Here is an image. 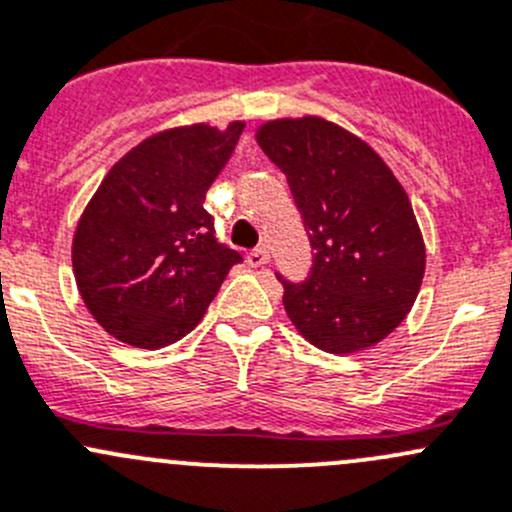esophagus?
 <instances>
[{
    "label": "esophagus",
    "mask_w": 512,
    "mask_h": 512,
    "mask_svg": "<svg viewBox=\"0 0 512 512\" xmlns=\"http://www.w3.org/2000/svg\"><path fill=\"white\" fill-rule=\"evenodd\" d=\"M267 260H270V255H267V247L265 245H260V247H255V250L247 252V265H250V267L267 265Z\"/></svg>",
    "instance_id": "obj_1"
}]
</instances>
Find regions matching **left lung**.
I'll list each match as a JSON object with an SVG mask.
<instances>
[{"label": "left lung", "mask_w": 512, "mask_h": 512, "mask_svg": "<svg viewBox=\"0 0 512 512\" xmlns=\"http://www.w3.org/2000/svg\"><path fill=\"white\" fill-rule=\"evenodd\" d=\"M257 142L287 176L311 247L284 309L311 346L355 353L410 314L424 277V240L405 188L363 139L321 117L274 120Z\"/></svg>", "instance_id": "8db88e82"}]
</instances>
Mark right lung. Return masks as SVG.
Here are the masks:
<instances>
[{
	"label": "right lung",
	"mask_w": 512,
	"mask_h": 512,
	"mask_svg": "<svg viewBox=\"0 0 512 512\" xmlns=\"http://www.w3.org/2000/svg\"><path fill=\"white\" fill-rule=\"evenodd\" d=\"M166 129L117 161L73 238V272L95 321L137 348H164L206 314L240 252L215 238L206 191L242 134Z\"/></svg>",
	"instance_id": "add662e5"
}]
</instances>
